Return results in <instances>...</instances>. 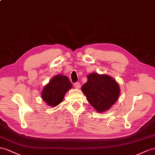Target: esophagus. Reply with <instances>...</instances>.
Wrapping results in <instances>:
<instances>
[{"label": "esophagus", "mask_w": 155, "mask_h": 155, "mask_svg": "<svg viewBox=\"0 0 155 155\" xmlns=\"http://www.w3.org/2000/svg\"><path fill=\"white\" fill-rule=\"evenodd\" d=\"M74 86L76 88H81V84L79 82H75L74 84Z\"/></svg>", "instance_id": "1"}]
</instances>
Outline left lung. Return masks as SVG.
<instances>
[{
  "label": "left lung",
  "mask_w": 155,
  "mask_h": 155,
  "mask_svg": "<svg viewBox=\"0 0 155 155\" xmlns=\"http://www.w3.org/2000/svg\"><path fill=\"white\" fill-rule=\"evenodd\" d=\"M87 78L88 81L82 85V91L88 102L97 112L107 110L120 94L118 83L108 75L95 73L88 75Z\"/></svg>",
  "instance_id": "8db88e82"
}]
</instances>
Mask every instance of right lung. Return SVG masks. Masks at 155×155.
<instances>
[{
    "instance_id": "1",
    "label": "right lung",
    "mask_w": 155,
    "mask_h": 155,
    "mask_svg": "<svg viewBox=\"0 0 155 155\" xmlns=\"http://www.w3.org/2000/svg\"><path fill=\"white\" fill-rule=\"evenodd\" d=\"M72 87L69 78L61 74L56 75L44 88L42 98L50 106H56L62 101L66 92Z\"/></svg>"
}]
</instances>
